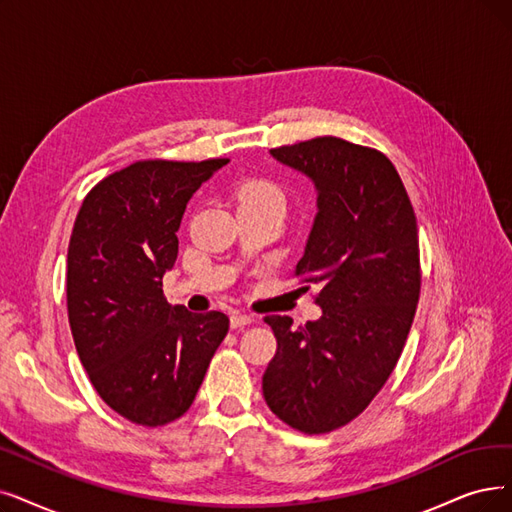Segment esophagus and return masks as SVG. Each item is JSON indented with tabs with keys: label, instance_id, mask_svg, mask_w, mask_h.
Wrapping results in <instances>:
<instances>
[{
	"label": "esophagus",
	"instance_id": "esophagus-1",
	"mask_svg": "<svg viewBox=\"0 0 512 512\" xmlns=\"http://www.w3.org/2000/svg\"><path fill=\"white\" fill-rule=\"evenodd\" d=\"M254 319L250 317V315H245V313H233L231 315V327L233 330H241V327H245V325H250Z\"/></svg>",
	"mask_w": 512,
	"mask_h": 512
}]
</instances>
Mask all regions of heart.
Returning a JSON list of instances; mask_svg holds the SVG:
<instances>
[{
    "mask_svg": "<svg viewBox=\"0 0 512 512\" xmlns=\"http://www.w3.org/2000/svg\"><path fill=\"white\" fill-rule=\"evenodd\" d=\"M235 199L239 206H271V208H285L283 193L277 185L262 178L243 180L235 187Z\"/></svg>",
    "mask_w": 512,
    "mask_h": 512,
    "instance_id": "obj_1",
    "label": "heart"
}]
</instances>
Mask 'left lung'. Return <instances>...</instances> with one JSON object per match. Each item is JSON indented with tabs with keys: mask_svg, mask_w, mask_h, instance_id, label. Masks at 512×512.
<instances>
[{
	"mask_svg": "<svg viewBox=\"0 0 512 512\" xmlns=\"http://www.w3.org/2000/svg\"><path fill=\"white\" fill-rule=\"evenodd\" d=\"M271 157L304 174L317 214L296 264L300 290H319L321 317L267 321L277 353L262 376L271 412L302 433L357 418L395 370L420 296L416 214L382 153L323 136Z\"/></svg>",
	"mask_w": 512,
	"mask_h": 512,
	"instance_id": "1",
	"label": "left lung"
}]
</instances>
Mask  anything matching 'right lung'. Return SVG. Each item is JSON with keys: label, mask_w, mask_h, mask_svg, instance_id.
I'll return each mask as SVG.
<instances>
[{"label": "right lung", "mask_w": 512, "mask_h": 512, "mask_svg": "<svg viewBox=\"0 0 512 512\" xmlns=\"http://www.w3.org/2000/svg\"><path fill=\"white\" fill-rule=\"evenodd\" d=\"M227 163H132L98 182L75 218L67 254L75 349L102 401L136 424L185 414L229 332L224 313H191L163 298L187 203Z\"/></svg>", "instance_id": "right-lung-1"}]
</instances>
